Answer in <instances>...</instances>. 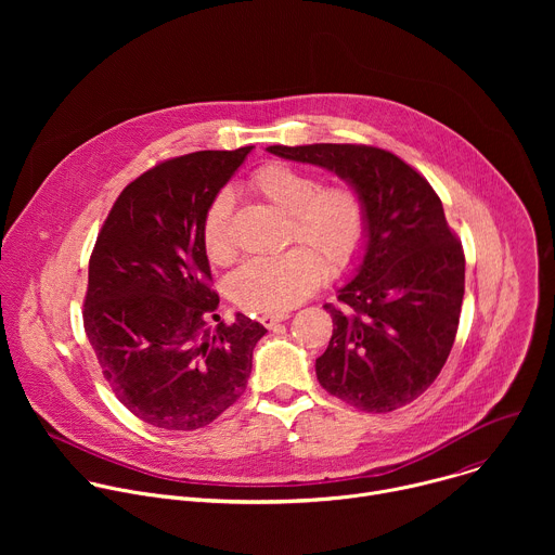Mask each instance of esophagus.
Returning a JSON list of instances; mask_svg holds the SVG:
<instances>
[{
    "instance_id": "obj_1",
    "label": "esophagus",
    "mask_w": 555,
    "mask_h": 555,
    "mask_svg": "<svg viewBox=\"0 0 555 555\" xmlns=\"http://www.w3.org/2000/svg\"><path fill=\"white\" fill-rule=\"evenodd\" d=\"M285 319H289V311H263L259 315V321L266 325V327H274L279 323H283Z\"/></svg>"
}]
</instances>
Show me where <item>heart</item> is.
<instances>
[{"instance_id": "obj_1", "label": "heart", "mask_w": 555, "mask_h": 555, "mask_svg": "<svg viewBox=\"0 0 555 555\" xmlns=\"http://www.w3.org/2000/svg\"><path fill=\"white\" fill-rule=\"evenodd\" d=\"M250 189L274 210L287 215V242L305 246H294L270 259H253L236 270L230 279V294L240 307L250 311L289 309L323 281V260L332 272H340L360 255L366 240V206L353 186H323L311 171L270 163L255 171ZM230 212V193L221 191L210 199L202 219L204 248L215 263H225L232 257Z\"/></svg>"}]
</instances>
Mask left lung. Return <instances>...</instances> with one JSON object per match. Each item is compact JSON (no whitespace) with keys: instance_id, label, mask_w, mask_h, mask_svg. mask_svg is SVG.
<instances>
[{"instance_id":"left-lung-1","label":"left lung","mask_w":555,"mask_h":555,"mask_svg":"<svg viewBox=\"0 0 555 555\" xmlns=\"http://www.w3.org/2000/svg\"><path fill=\"white\" fill-rule=\"evenodd\" d=\"M336 173L366 206V240L353 279L325 305L334 334L315 377L338 400L388 413L417 400L454 345L465 257L439 195L398 155L366 144L268 146Z\"/></svg>"}]
</instances>
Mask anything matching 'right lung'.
<instances>
[{
	"label": "right lung",
	"mask_w": 555,
	"mask_h": 555,
	"mask_svg": "<svg viewBox=\"0 0 555 555\" xmlns=\"http://www.w3.org/2000/svg\"><path fill=\"white\" fill-rule=\"evenodd\" d=\"M253 149L195 151L149 169L118 195L96 240L86 334L120 404L155 428L217 420L244 395L268 332L244 313L219 321L202 240L206 206Z\"/></svg>",
	"instance_id": "add662e5"
}]
</instances>
